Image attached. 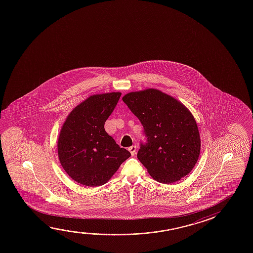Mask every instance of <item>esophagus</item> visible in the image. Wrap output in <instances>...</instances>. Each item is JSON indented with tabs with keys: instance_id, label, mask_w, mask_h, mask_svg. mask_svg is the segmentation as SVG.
Instances as JSON below:
<instances>
[{
	"instance_id": "obj_1",
	"label": "esophagus",
	"mask_w": 253,
	"mask_h": 253,
	"mask_svg": "<svg viewBox=\"0 0 253 253\" xmlns=\"http://www.w3.org/2000/svg\"><path fill=\"white\" fill-rule=\"evenodd\" d=\"M128 151H129V152L131 153V155H135L136 152V146H135V145H132V146L128 147Z\"/></svg>"
}]
</instances>
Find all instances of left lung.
<instances>
[{
	"instance_id": "left-lung-1",
	"label": "left lung",
	"mask_w": 253,
	"mask_h": 253,
	"mask_svg": "<svg viewBox=\"0 0 253 253\" xmlns=\"http://www.w3.org/2000/svg\"><path fill=\"white\" fill-rule=\"evenodd\" d=\"M123 101L144 127L137 159L153 179L170 184L190 172L198 160L201 139L190 111L160 90L131 92Z\"/></svg>"
}]
</instances>
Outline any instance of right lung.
Wrapping results in <instances>:
<instances>
[{
	"label": "right lung",
	"instance_id": "1",
	"mask_svg": "<svg viewBox=\"0 0 253 253\" xmlns=\"http://www.w3.org/2000/svg\"><path fill=\"white\" fill-rule=\"evenodd\" d=\"M120 96L121 93L92 95L66 118L58 138V159L76 182L86 187L104 185L130 157L104 128Z\"/></svg>",
	"mask_w": 253,
	"mask_h": 253
}]
</instances>
